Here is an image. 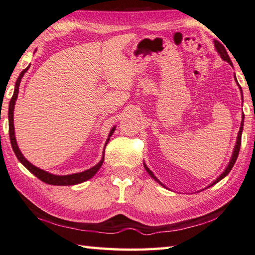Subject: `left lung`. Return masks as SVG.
<instances>
[{
  "mask_svg": "<svg viewBox=\"0 0 255 255\" xmlns=\"http://www.w3.org/2000/svg\"><path fill=\"white\" fill-rule=\"evenodd\" d=\"M214 45H215V50H217V52L219 53L220 54V56H221V59H222L223 61H227L228 63L230 64V65H232L233 66V64H232V61H231V59H230V56H229V54H228V52H227V50H225V47L221 44V43L219 42V41H214ZM234 80H235V82H237V84H238V86H239V89H240V91H241V94H242V100H243V93H242V88L241 86H240V84H239V82H238V80H237V76H235V74H234ZM243 102V101H242ZM243 126H244V114L242 113V121H241V127H240V131H239V133H238V137H237V142H235V146H234V148H233V153H232V156H231V158H230V161H229V164H228V166L225 167V170L221 173L220 174V176L218 177L217 180L215 181H213L212 183H211L210 185H208V187H211L212 185H214V184H217L218 182H220L221 180L222 179H224L225 176H227L229 173H230V171L232 170V167H233V165H234V163H235V161H237V158H238V155H239V152H240V147H241V137H242V131H243ZM143 165H144V167H145V170H146V172L148 173V174H150V176L151 177H153V179H154V181H156L158 184H161L162 186H164V187H166L164 184L162 183V182L157 179V177L153 174V172L148 169V167L146 166V164L145 163L143 162ZM206 189V187H205Z\"/></svg>",
  "mask_w": 255,
  "mask_h": 255,
  "instance_id": "obj_1",
  "label": "left lung"
}]
</instances>
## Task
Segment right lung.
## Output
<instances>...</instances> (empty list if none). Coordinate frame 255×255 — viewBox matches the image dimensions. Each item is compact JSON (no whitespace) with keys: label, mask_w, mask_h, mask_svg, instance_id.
I'll return each mask as SVG.
<instances>
[{"label":"right lung","mask_w":255,"mask_h":255,"mask_svg":"<svg viewBox=\"0 0 255 255\" xmlns=\"http://www.w3.org/2000/svg\"><path fill=\"white\" fill-rule=\"evenodd\" d=\"M28 68H30V65H28L25 70H23L21 72V74L18 75V78L16 80V83H15V89H14L13 97H12L11 101H9V105H8V134H9V140H11V144H12V148H13L14 153H15L17 160L20 161L22 164L32 173V174H34L37 177V179H40L41 181L44 182V183L51 184V185H63V186L64 185H75V184L82 183V182H85V181H88L90 179H92V177L95 174H97V172L100 170V167L102 166V164H103L105 146H107V144L110 141V137L112 136V134L114 133L117 127H113L111 128V131H110L109 136L107 138V142H105V144H104L102 158H101L98 164H95L94 166L90 167L89 170H85V171L80 172V173H73V174L55 175V174H52V173H50V172L40 169V167H36L35 165H33L32 163L28 162L26 158L24 157V155L22 154V152L20 151V148H18L16 138H15V131H14V119H13L14 105H15V102L17 100L18 88H20L21 80L23 78L24 73H25V72L28 70Z\"/></svg>","instance_id":"obj_1"}]
</instances>
